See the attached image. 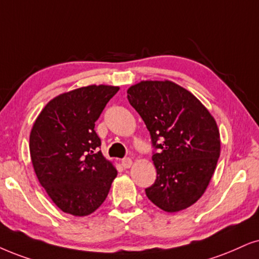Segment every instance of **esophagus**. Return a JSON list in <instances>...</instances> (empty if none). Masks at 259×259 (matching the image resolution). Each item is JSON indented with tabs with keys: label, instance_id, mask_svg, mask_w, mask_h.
Masks as SVG:
<instances>
[{
	"label": "esophagus",
	"instance_id": "obj_1",
	"mask_svg": "<svg viewBox=\"0 0 259 259\" xmlns=\"http://www.w3.org/2000/svg\"><path fill=\"white\" fill-rule=\"evenodd\" d=\"M132 165H133V160L130 158H125V159L122 160V166L124 168L132 167Z\"/></svg>",
	"mask_w": 259,
	"mask_h": 259
}]
</instances>
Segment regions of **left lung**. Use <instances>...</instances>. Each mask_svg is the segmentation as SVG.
<instances>
[{
	"instance_id": "obj_1",
	"label": "left lung",
	"mask_w": 259,
	"mask_h": 259,
	"mask_svg": "<svg viewBox=\"0 0 259 259\" xmlns=\"http://www.w3.org/2000/svg\"><path fill=\"white\" fill-rule=\"evenodd\" d=\"M127 100L149 130L155 183L146 195L163 211L191 207L208 188L220 156L217 120L191 92L172 81H141Z\"/></svg>"
}]
</instances>
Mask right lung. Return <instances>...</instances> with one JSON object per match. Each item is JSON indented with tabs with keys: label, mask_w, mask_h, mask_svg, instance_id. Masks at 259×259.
Masks as SVG:
<instances>
[{
	"label": "right lung",
	"mask_w": 259,
	"mask_h": 259,
	"mask_svg": "<svg viewBox=\"0 0 259 259\" xmlns=\"http://www.w3.org/2000/svg\"><path fill=\"white\" fill-rule=\"evenodd\" d=\"M118 86L91 84L65 92L45 105L29 134L39 183L67 214L86 217L103 204L117 177L113 162L97 152L94 125Z\"/></svg>",
	"instance_id": "obj_1"
}]
</instances>
